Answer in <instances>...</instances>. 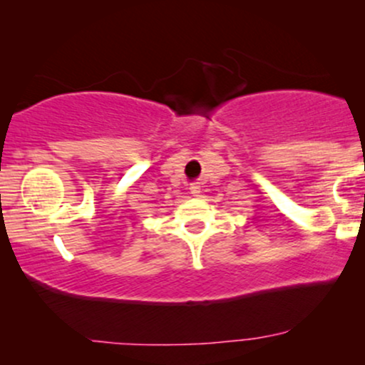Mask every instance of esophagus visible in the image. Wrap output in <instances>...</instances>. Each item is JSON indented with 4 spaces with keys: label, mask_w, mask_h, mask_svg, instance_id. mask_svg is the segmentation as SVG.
<instances>
[{
    "label": "esophagus",
    "mask_w": 365,
    "mask_h": 365,
    "mask_svg": "<svg viewBox=\"0 0 365 365\" xmlns=\"http://www.w3.org/2000/svg\"><path fill=\"white\" fill-rule=\"evenodd\" d=\"M190 190H192V194H195V195H197V194H199V192H200V187H197V185H194V187H192V188H190Z\"/></svg>",
    "instance_id": "esophagus-1"
}]
</instances>
